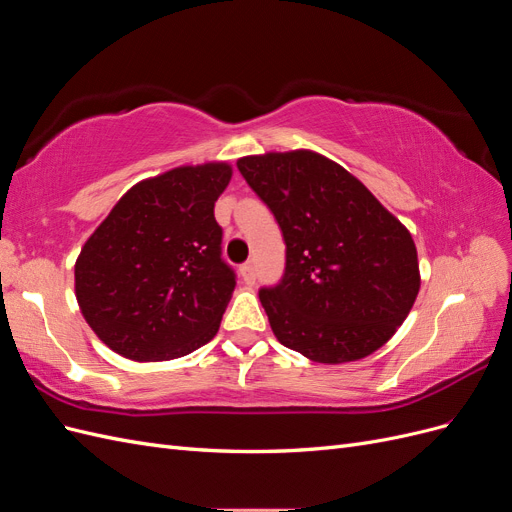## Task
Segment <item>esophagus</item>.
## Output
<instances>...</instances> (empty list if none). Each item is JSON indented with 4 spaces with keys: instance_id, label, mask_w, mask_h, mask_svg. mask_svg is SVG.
I'll use <instances>...</instances> for the list:
<instances>
[{
    "instance_id": "1",
    "label": "esophagus",
    "mask_w": 512,
    "mask_h": 512,
    "mask_svg": "<svg viewBox=\"0 0 512 512\" xmlns=\"http://www.w3.org/2000/svg\"><path fill=\"white\" fill-rule=\"evenodd\" d=\"M239 273H241L245 284H254L256 282V271H254L252 262H245V265L239 269Z\"/></svg>"
}]
</instances>
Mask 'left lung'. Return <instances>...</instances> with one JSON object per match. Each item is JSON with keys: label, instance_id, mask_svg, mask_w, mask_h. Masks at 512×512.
Wrapping results in <instances>:
<instances>
[{"label": "left lung", "instance_id": "1", "mask_svg": "<svg viewBox=\"0 0 512 512\" xmlns=\"http://www.w3.org/2000/svg\"><path fill=\"white\" fill-rule=\"evenodd\" d=\"M237 166L284 232L282 282L260 290L277 342L324 365L382 348L421 288L410 230L312 149L245 156Z\"/></svg>", "mask_w": 512, "mask_h": 512}]
</instances>
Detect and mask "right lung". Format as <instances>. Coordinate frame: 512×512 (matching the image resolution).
<instances>
[{"label":"right lung","instance_id":"obj_1","mask_svg":"<svg viewBox=\"0 0 512 512\" xmlns=\"http://www.w3.org/2000/svg\"><path fill=\"white\" fill-rule=\"evenodd\" d=\"M228 162L185 164L138 181L91 232L74 294L100 342L130 361H173L220 329L235 290L215 200Z\"/></svg>","mask_w":512,"mask_h":512}]
</instances>
